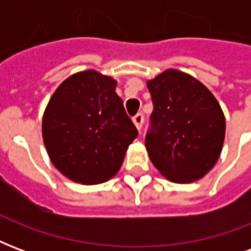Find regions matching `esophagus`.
Wrapping results in <instances>:
<instances>
[{
  "label": "esophagus",
  "instance_id": "34e87169",
  "mask_svg": "<svg viewBox=\"0 0 251 251\" xmlns=\"http://www.w3.org/2000/svg\"><path fill=\"white\" fill-rule=\"evenodd\" d=\"M133 122H134V125L138 130H141L142 125H144V115L142 114H137L136 117H133Z\"/></svg>",
  "mask_w": 251,
  "mask_h": 251
}]
</instances>
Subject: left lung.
Listing matches in <instances>:
<instances>
[{"mask_svg": "<svg viewBox=\"0 0 251 251\" xmlns=\"http://www.w3.org/2000/svg\"><path fill=\"white\" fill-rule=\"evenodd\" d=\"M153 113L145 147L174 183L201 179L221 156L226 121L215 97L184 72L167 70L148 82Z\"/></svg>", "mask_w": 251, "mask_h": 251, "instance_id": "8db88e82", "label": "left lung"}]
</instances>
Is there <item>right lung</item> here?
I'll use <instances>...</instances> for the list:
<instances>
[{
    "label": "right lung",
    "instance_id": "right-lung-1",
    "mask_svg": "<svg viewBox=\"0 0 251 251\" xmlns=\"http://www.w3.org/2000/svg\"><path fill=\"white\" fill-rule=\"evenodd\" d=\"M115 86L113 77L83 71L66 79L48 102L44 145L52 164L76 183L111 179L138 136Z\"/></svg>",
    "mask_w": 251,
    "mask_h": 251
}]
</instances>
